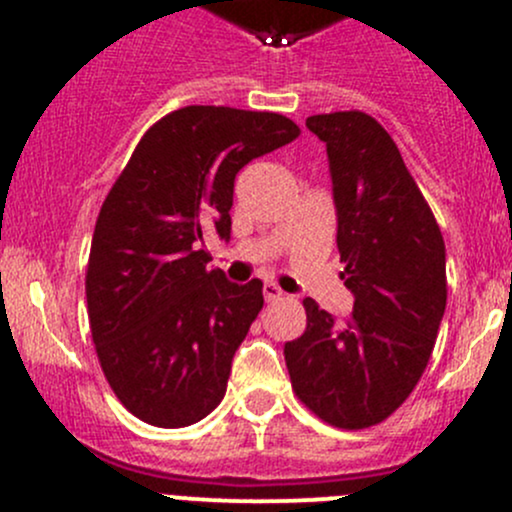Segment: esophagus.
Here are the masks:
<instances>
[{
    "mask_svg": "<svg viewBox=\"0 0 512 512\" xmlns=\"http://www.w3.org/2000/svg\"><path fill=\"white\" fill-rule=\"evenodd\" d=\"M262 294H265L267 302H277V299L285 297V292H282L275 282H265V285H262Z\"/></svg>",
    "mask_w": 512,
    "mask_h": 512,
    "instance_id": "1",
    "label": "esophagus"
}]
</instances>
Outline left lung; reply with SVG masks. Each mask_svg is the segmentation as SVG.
<instances>
[{
  "label": "left lung",
  "mask_w": 512,
  "mask_h": 512,
  "mask_svg": "<svg viewBox=\"0 0 512 512\" xmlns=\"http://www.w3.org/2000/svg\"><path fill=\"white\" fill-rule=\"evenodd\" d=\"M307 128L327 146L344 324L304 299L307 329L285 344L294 394L337 428L389 418L421 379L446 312V245L399 148L361 111L319 113Z\"/></svg>",
  "instance_id": "obj_1"
}]
</instances>
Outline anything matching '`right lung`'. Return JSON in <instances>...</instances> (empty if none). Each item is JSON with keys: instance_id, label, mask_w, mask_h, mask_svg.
I'll list each match as a JSON object with an SVG mask.
<instances>
[{"instance_id": "right-lung-1", "label": "right lung", "mask_w": 512, "mask_h": 512, "mask_svg": "<svg viewBox=\"0 0 512 512\" xmlns=\"http://www.w3.org/2000/svg\"><path fill=\"white\" fill-rule=\"evenodd\" d=\"M297 136L280 113L178 108L148 128L103 200L86 272L91 337L141 421L183 428L223 401L265 299L260 280L227 282L200 245L210 227L230 240L235 175Z\"/></svg>"}]
</instances>
